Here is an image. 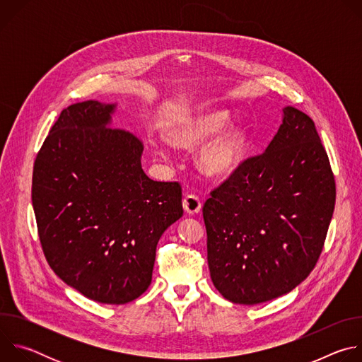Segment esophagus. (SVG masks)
Masks as SVG:
<instances>
[{
    "instance_id": "esophagus-1",
    "label": "esophagus",
    "mask_w": 362,
    "mask_h": 362,
    "mask_svg": "<svg viewBox=\"0 0 362 362\" xmlns=\"http://www.w3.org/2000/svg\"><path fill=\"white\" fill-rule=\"evenodd\" d=\"M183 209L187 215H197L202 209V202L196 194H186L183 199Z\"/></svg>"
}]
</instances>
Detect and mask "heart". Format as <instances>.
Listing matches in <instances>:
<instances>
[{
    "instance_id": "heart-1",
    "label": "heart",
    "mask_w": 362,
    "mask_h": 362,
    "mask_svg": "<svg viewBox=\"0 0 362 362\" xmlns=\"http://www.w3.org/2000/svg\"><path fill=\"white\" fill-rule=\"evenodd\" d=\"M225 110H208L183 116L173 122L168 130V139L173 146L192 148L214 134L199 148L196 162L199 169L209 177L225 179L232 176L242 165L246 150V126L239 122H229ZM226 126L223 127V124ZM151 153L160 160H169V151L151 144Z\"/></svg>"
}]
</instances>
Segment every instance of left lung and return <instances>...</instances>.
<instances>
[{
	"label": "left lung",
	"mask_w": 362,
	"mask_h": 362,
	"mask_svg": "<svg viewBox=\"0 0 362 362\" xmlns=\"http://www.w3.org/2000/svg\"><path fill=\"white\" fill-rule=\"evenodd\" d=\"M259 156L204 202L208 264L215 288L256 305L295 289L315 268L335 208V179L313 119L284 107Z\"/></svg>",
	"instance_id": "left-lung-1"
}]
</instances>
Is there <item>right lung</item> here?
I'll return each instance as SVG.
<instances>
[{
  "label": "right lung",
  "mask_w": 362,
  "mask_h": 362,
  "mask_svg": "<svg viewBox=\"0 0 362 362\" xmlns=\"http://www.w3.org/2000/svg\"><path fill=\"white\" fill-rule=\"evenodd\" d=\"M116 105L64 109L33 172V208L48 265L95 302L122 305L151 282L156 246L183 216L182 187L141 169L143 143L112 127Z\"/></svg>",
  "instance_id": "1"
}]
</instances>
